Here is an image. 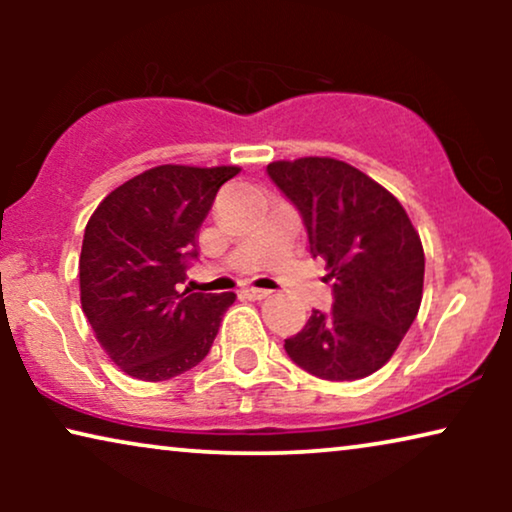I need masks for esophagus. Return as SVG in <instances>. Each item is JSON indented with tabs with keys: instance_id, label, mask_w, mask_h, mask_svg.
<instances>
[{
	"instance_id": "1",
	"label": "esophagus",
	"mask_w": 512,
	"mask_h": 512,
	"mask_svg": "<svg viewBox=\"0 0 512 512\" xmlns=\"http://www.w3.org/2000/svg\"><path fill=\"white\" fill-rule=\"evenodd\" d=\"M242 293L247 298H251V300H263V298L270 296L268 289H256V286H247V289H244Z\"/></svg>"
}]
</instances>
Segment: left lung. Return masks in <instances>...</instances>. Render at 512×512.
Returning <instances> with one entry per match:
<instances>
[{
  "label": "left lung",
  "instance_id": "8db88e82",
  "mask_svg": "<svg viewBox=\"0 0 512 512\" xmlns=\"http://www.w3.org/2000/svg\"><path fill=\"white\" fill-rule=\"evenodd\" d=\"M268 174L303 214L314 256L333 279V310H312L284 340L293 363L321 380L373 375L401 345L424 291V247L387 188L338 158L275 160Z\"/></svg>",
  "mask_w": 512,
  "mask_h": 512
}]
</instances>
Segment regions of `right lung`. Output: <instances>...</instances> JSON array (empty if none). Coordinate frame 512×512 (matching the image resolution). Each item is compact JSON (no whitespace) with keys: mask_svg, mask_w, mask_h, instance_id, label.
Wrapping results in <instances>:
<instances>
[{"mask_svg":"<svg viewBox=\"0 0 512 512\" xmlns=\"http://www.w3.org/2000/svg\"><path fill=\"white\" fill-rule=\"evenodd\" d=\"M237 165H158L114 188L88 219L81 307L125 375L177 377L205 359L235 293L179 291L195 235Z\"/></svg>","mask_w":512,"mask_h":512,"instance_id":"obj_1","label":"right lung"}]
</instances>
